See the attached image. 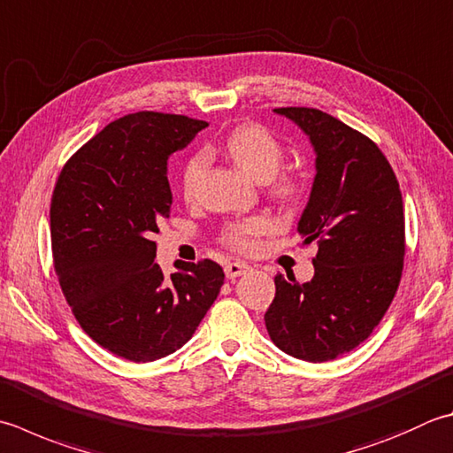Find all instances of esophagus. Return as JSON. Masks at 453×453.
<instances>
[{
    "instance_id": "34e87169",
    "label": "esophagus",
    "mask_w": 453,
    "mask_h": 453,
    "mask_svg": "<svg viewBox=\"0 0 453 453\" xmlns=\"http://www.w3.org/2000/svg\"><path fill=\"white\" fill-rule=\"evenodd\" d=\"M247 271H250V265L242 263V261H232L226 265V277L229 280H235L237 277H242V274H245Z\"/></svg>"
}]
</instances>
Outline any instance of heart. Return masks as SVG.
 <instances>
[{
  "instance_id": "b5f03b06",
  "label": "heart",
  "mask_w": 453,
  "mask_h": 453,
  "mask_svg": "<svg viewBox=\"0 0 453 453\" xmlns=\"http://www.w3.org/2000/svg\"><path fill=\"white\" fill-rule=\"evenodd\" d=\"M226 150L232 161L242 168L251 179L265 182L277 174L285 157V150L279 139L269 129L257 123H247L229 133L226 139ZM203 158L200 155L192 157L182 173V194L184 198H192L202 174ZM304 192V179L296 173H280L273 180V194L282 200H296ZM271 232V221L267 218H245L237 219L224 229V243L235 251H253L259 237Z\"/></svg>"
}]
</instances>
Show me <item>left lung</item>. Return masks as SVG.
Wrapping results in <instances>:
<instances>
[{
	"label": "left lung",
	"instance_id": "1",
	"mask_svg": "<svg viewBox=\"0 0 453 453\" xmlns=\"http://www.w3.org/2000/svg\"><path fill=\"white\" fill-rule=\"evenodd\" d=\"M303 129L316 153V176L298 234L316 243L312 280L274 277L265 312L273 343L322 363L356 349L379 326L404 261L403 194L391 165L363 133L314 108H277Z\"/></svg>",
	"mask_w": 453,
	"mask_h": 453
}]
</instances>
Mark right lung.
I'll return each mask as SVG.
<instances>
[{"mask_svg": "<svg viewBox=\"0 0 453 453\" xmlns=\"http://www.w3.org/2000/svg\"><path fill=\"white\" fill-rule=\"evenodd\" d=\"M206 126L157 111L115 119L70 157L52 192L60 288L82 330L123 359L149 363L180 349L224 285L210 259L165 277L150 239L171 214L168 158Z\"/></svg>", "mask_w": 453, "mask_h": 453, "instance_id": "right-lung-1", "label": "right lung"}]
</instances>
